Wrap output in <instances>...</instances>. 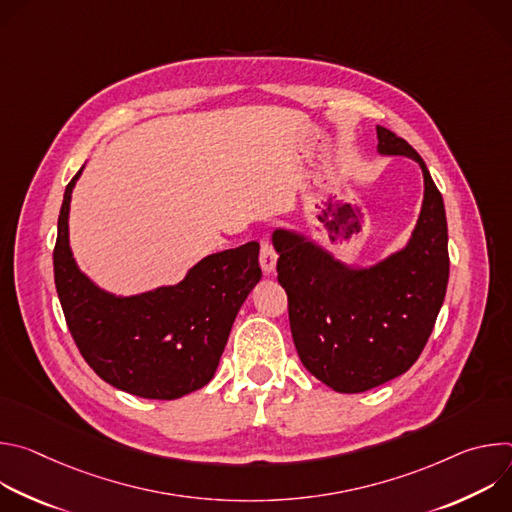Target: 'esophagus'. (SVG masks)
<instances>
[{"mask_svg":"<svg viewBox=\"0 0 512 512\" xmlns=\"http://www.w3.org/2000/svg\"><path fill=\"white\" fill-rule=\"evenodd\" d=\"M259 263H261L263 273H267V275H269V273H273V271H275V265H277V253H275L273 245H271L267 239H263V241H261Z\"/></svg>","mask_w":512,"mask_h":512,"instance_id":"obj_1","label":"esophagus"}]
</instances>
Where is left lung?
<instances>
[{"label": "left lung", "instance_id": "8db88e82", "mask_svg": "<svg viewBox=\"0 0 512 512\" xmlns=\"http://www.w3.org/2000/svg\"><path fill=\"white\" fill-rule=\"evenodd\" d=\"M377 150L423 172V204L409 243L371 267H350L304 235L277 229V281L304 367L338 393L379 387L419 358L446 298L450 257L444 198L411 145L377 125Z\"/></svg>", "mask_w": 512, "mask_h": 512}]
</instances>
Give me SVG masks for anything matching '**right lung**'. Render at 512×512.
<instances>
[{"label":"right lung","mask_w":512,"mask_h":512,"mask_svg":"<svg viewBox=\"0 0 512 512\" xmlns=\"http://www.w3.org/2000/svg\"><path fill=\"white\" fill-rule=\"evenodd\" d=\"M81 172L64 190L54 247V283L77 348L105 383L135 397L170 401L202 389L261 279L259 243L204 257L176 285L113 296L79 269L68 245L70 196Z\"/></svg>","instance_id":"obj_1"}]
</instances>
